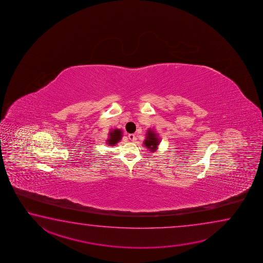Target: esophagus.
<instances>
[{
    "label": "esophagus",
    "mask_w": 263,
    "mask_h": 263,
    "mask_svg": "<svg viewBox=\"0 0 263 263\" xmlns=\"http://www.w3.org/2000/svg\"><path fill=\"white\" fill-rule=\"evenodd\" d=\"M128 138H129L130 141L134 142V141L136 140V136H135L134 134H129V135H128Z\"/></svg>",
    "instance_id": "1"
}]
</instances>
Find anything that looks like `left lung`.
<instances>
[{
    "instance_id": "obj_1",
    "label": "left lung",
    "mask_w": 263,
    "mask_h": 263,
    "mask_svg": "<svg viewBox=\"0 0 263 263\" xmlns=\"http://www.w3.org/2000/svg\"><path fill=\"white\" fill-rule=\"evenodd\" d=\"M143 143L147 147V149H149L151 152H155L157 149L158 144L160 143V141L157 134L153 129H149L147 130L146 137Z\"/></svg>"
}]
</instances>
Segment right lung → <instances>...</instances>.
<instances>
[{
	"label": "right lung",
	"instance_id": "1",
	"mask_svg": "<svg viewBox=\"0 0 263 263\" xmlns=\"http://www.w3.org/2000/svg\"><path fill=\"white\" fill-rule=\"evenodd\" d=\"M108 135H109V137L107 139V143H108V145L113 146L121 140L122 132L119 129H112Z\"/></svg>",
	"mask_w": 263,
	"mask_h": 263
}]
</instances>
